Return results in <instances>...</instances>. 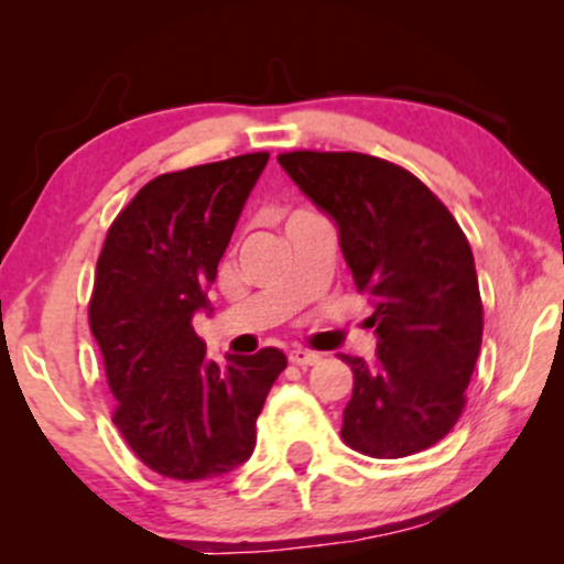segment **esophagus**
I'll use <instances>...</instances> for the list:
<instances>
[{
	"mask_svg": "<svg viewBox=\"0 0 564 564\" xmlns=\"http://www.w3.org/2000/svg\"><path fill=\"white\" fill-rule=\"evenodd\" d=\"M289 360L294 366H315L321 360V355L318 352H310V349L296 347V349H291V352H289Z\"/></svg>",
	"mask_w": 564,
	"mask_h": 564,
	"instance_id": "obj_1",
	"label": "esophagus"
}]
</instances>
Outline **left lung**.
<instances>
[{
    "label": "left lung",
    "mask_w": 564,
    "mask_h": 564,
    "mask_svg": "<svg viewBox=\"0 0 564 564\" xmlns=\"http://www.w3.org/2000/svg\"><path fill=\"white\" fill-rule=\"evenodd\" d=\"M278 164L339 228L358 291L373 296L377 358L341 355L352 398L341 440L403 458L443 440L462 416L482 345L475 257L422 180L366 153H281Z\"/></svg>",
    "instance_id": "1"
}]
</instances>
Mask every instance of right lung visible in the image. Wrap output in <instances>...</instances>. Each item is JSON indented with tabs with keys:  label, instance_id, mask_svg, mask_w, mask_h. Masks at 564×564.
Returning <instances> with one entry per match:
<instances>
[{
	"label": "right lung",
	"instance_id": "right-lung-1",
	"mask_svg": "<svg viewBox=\"0 0 564 564\" xmlns=\"http://www.w3.org/2000/svg\"><path fill=\"white\" fill-rule=\"evenodd\" d=\"M270 153H246L142 185L113 219L97 260L89 328L113 424L148 469L172 480H209L241 467L257 445V416L286 355L206 358L193 315Z\"/></svg>",
	"mask_w": 564,
	"mask_h": 564
}]
</instances>
